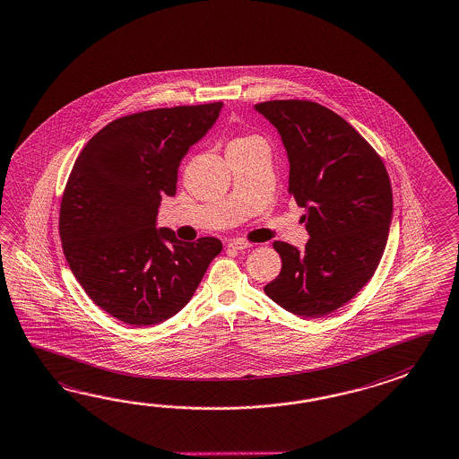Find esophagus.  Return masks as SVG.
I'll return each instance as SVG.
<instances>
[{"mask_svg":"<svg viewBox=\"0 0 459 459\" xmlns=\"http://www.w3.org/2000/svg\"><path fill=\"white\" fill-rule=\"evenodd\" d=\"M227 247L232 248V250H247V248H250L252 245L248 244V242H245V240H240V238H235L232 242H229Z\"/></svg>","mask_w":459,"mask_h":459,"instance_id":"34e87169","label":"esophagus"}]
</instances>
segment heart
Masks as SVG:
<instances>
[{
  "label": "heart",
  "instance_id": "b5f03b06",
  "mask_svg": "<svg viewBox=\"0 0 459 459\" xmlns=\"http://www.w3.org/2000/svg\"><path fill=\"white\" fill-rule=\"evenodd\" d=\"M254 140H258L256 136L254 134H247V136H240V138H235L232 143H242V142H254Z\"/></svg>",
  "mask_w": 459,
  "mask_h": 459
}]
</instances>
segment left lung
Returning a JSON list of instances; mask_svg holds the SVG:
<instances>
[{"instance_id":"left-lung-1","label":"left lung","mask_w":459,"mask_h":459,"mask_svg":"<svg viewBox=\"0 0 459 459\" xmlns=\"http://www.w3.org/2000/svg\"><path fill=\"white\" fill-rule=\"evenodd\" d=\"M255 108L281 134L288 194L305 207V252L273 242L281 272L264 288L286 311L326 316L349 303L377 270L392 219L385 164L352 125L311 100H268Z\"/></svg>"}]
</instances>
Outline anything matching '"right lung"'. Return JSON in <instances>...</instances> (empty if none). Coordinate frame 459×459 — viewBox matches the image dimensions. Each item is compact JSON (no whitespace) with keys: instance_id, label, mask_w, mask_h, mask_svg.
Wrapping results in <instances>:
<instances>
[{"instance_id":"add662e5","label":"right lung","mask_w":459,"mask_h":459,"mask_svg":"<svg viewBox=\"0 0 459 459\" xmlns=\"http://www.w3.org/2000/svg\"><path fill=\"white\" fill-rule=\"evenodd\" d=\"M222 105L125 115L93 134L74 163L59 211L62 250L83 291L125 325L174 316L222 250L215 237L181 242L154 227L161 199L176 194L184 154Z\"/></svg>"}]
</instances>
